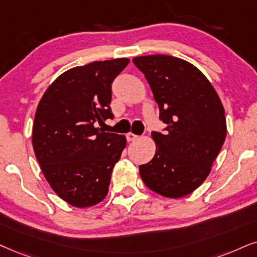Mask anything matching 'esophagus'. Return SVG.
Wrapping results in <instances>:
<instances>
[{
	"mask_svg": "<svg viewBox=\"0 0 257 257\" xmlns=\"http://www.w3.org/2000/svg\"><path fill=\"white\" fill-rule=\"evenodd\" d=\"M125 138H126V140H128L129 142H131V141H135V140H138L139 136L135 135V134H133V133H128V134L125 135Z\"/></svg>",
	"mask_w": 257,
	"mask_h": 257,
	"instance_id": "esophagus-1",
	"label": "esophagus"
}]
</instances>
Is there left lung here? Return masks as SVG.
Here are the masks:
<instances>
[{"instance_id":"left-lung-1","label":"left lung","mask_w":257,"mask_h":257,"mask_svg":"<svg viewBox=\"0 0 257 257\" xmlns=\"http://www.w3.org/2000/svg\"><path fill=\"white\" fill-rule=\"evenodd\" d=\"M145 74L166 133L153 132L154 158L140 166L146 186L167 198L192 193L206 179L226 138L224 108L207 78L179 58L133 59Z\"/></svg>"}]
</instances>
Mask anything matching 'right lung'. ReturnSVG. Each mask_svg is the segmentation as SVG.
<instances>
[{"instance_id":"add662e5","label":"right lung","mask_w":257,"mask_h":257,"mask_svg":"<svg viewBox=\"0 0 257 257\" xmlns=\"http://www.w3.org/2000/svg\"><path fill=\"white\" fill-rule=\"evenodd\" d=\"M129 59L93 61L54 80L35 112L32 142L45 178L61 199L87 207L104 199L124 135L96 128L112 118L111 84Z\"/></svg>"}]
</instances>
